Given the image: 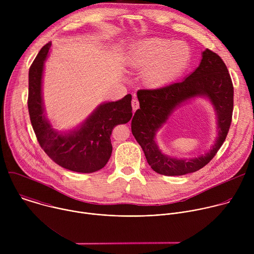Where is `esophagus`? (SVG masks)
Here are the masks:
<instances>
[{
    "label": "esophagus",
    "instance_id": "obj_1",
    "mask_svg": "<svg viewBox=\"0 0 254 254\" xmlns=\"http://www.w3.org/2000/svg\"><path fill=\"white\" fill-rule=\"evenodd\" d=\"M131 106H132V111H133V113L137 110V108L139 107V102H138V100L136 99V98H133L132 100H131Z\"/></svg>",
    "mask_w": 254,
    "mask_h": 254
}]
</instances>
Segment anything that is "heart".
<instances>
[{
    "instance_id": "1",
    "label": "heart",
    "mask_w": 254,
    "mask_h": 254,
    "mask_svg": "<svg viewBox=\"0 0 254 254\" xmlns=\"http://www.w3.org/2000/svg\"><path fill=\"white\" fill-rule=\"evenodd\" d=\"M190 52L182 43H172L162 38H151L134 45L126 58L127 65L142 71L144 84L162 87L175 80L186 69Z\"/></svg>"
}]
</instances>
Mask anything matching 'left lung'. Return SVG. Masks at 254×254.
<instances>
[{
	"label": "left lung",
	"mask_w": 254,
	"mask_h": 254,
	"mask_svg": "<svg viewBox=\"0 0 254 254\" xmlns=\"http://www.w3.org/2000/svg\"><path fill=\"white\" fill-rule=\"evenodd\" d=\"M233 84L220 56L205 49L199 66L181 82L158 89L137 91L139 108L131 120V132L141 147L151 168L165 176H182L206 166L221 148L231 124ZM201 97L214 108L217 135L210 149L195 158L178 159L164 154L155 140L156 132L181 105Z\"/></svg>",
	"instance_id": "left-lung-1"
}]
</instances>
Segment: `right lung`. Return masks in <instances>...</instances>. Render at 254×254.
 <instances>
[{"mask_svg":"<svg viewBox=\"0 0 254 254\" xmlns=\"http://www.w3.org/2000/svg\"><path fill=\"white\" fill-rule=\"evenodd\" d=\"M51 45L49 42L42 47L29 69L28 110L33 129L41 148L57 165L77 173L96 172L112 156L114 127L128 123L132 117L131 95L100 103L74 128L56 129L46 117L42 94L45 61Z\"/></svg>","mask_w":254,"mask_h":254,"instance_id":"1","label":"right lung"}]
</instances>
